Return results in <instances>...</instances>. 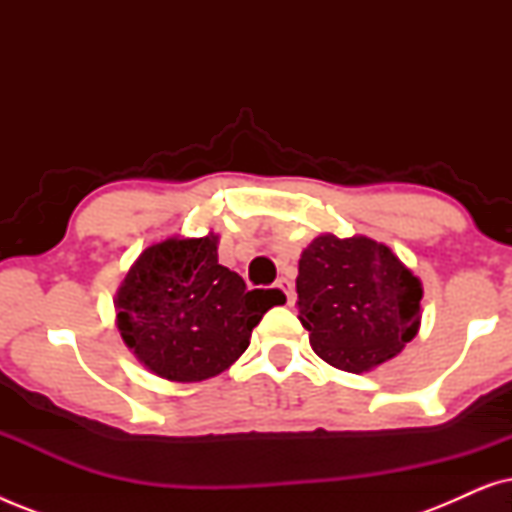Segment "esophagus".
Masks as SVG:
<instances>
[{"label":"esophagus","mask_w":512,"mask_h":512,"mask_svg":"<svg viewBox=\"0 0 512 512\" xmlns=\"http://www.w3.org/2000/svg\"><path fill=\"white\" fill-rule=\"evenodd\" d=\"M277 286L279 289L284 291V296H286V303H293V300H296V291H293V284H291V279H286V277H279L277 279Z\"/></svg>","instance_id":"obj_1"}]
</instances>
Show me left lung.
<instances>
[{
	"instance_id": "1",
	"label": "left lung",
	"mask_w": 512,
	"mask_h": 512,
	"mask_svg": "<svg viewBox=\"0 0 512 512\" xmlns=\"http://www.w3.org/2000/svg\"><path fill=\"white\" fill-rule=\"evenodd\" d=\"M298 319L321 359L366 373L417 335L422 284L368 237L319 235L298 263Z\"/></svg>"
}]
</instances>
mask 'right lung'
I'll list each match as a JSON object with an SVG mask.
<instances>
[{"label":"right lung","mask_w":512,"mask_h":512,"mask_svg":"<svg viewBox=\"0 0 512 512\" xmlns=\"http://www.w3.org/2000/svg\"><path fill=\"white\" fill-rule=\"evenodd\" d=\"M279 289H247L223 268L216 237L158 242L132 265L116 296L125 345L153 373L174 382H200L233 366Z\"/></svg>","instance_id":"add662e5"}]
</instances>
